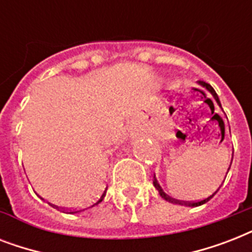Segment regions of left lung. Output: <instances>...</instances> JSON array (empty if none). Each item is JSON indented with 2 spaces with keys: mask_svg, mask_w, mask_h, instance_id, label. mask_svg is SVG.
Returning <instances> with one entry per match:
<instances>
[{
  "mask_svg": "<svg viewBox=\"0 0 252 252\" xmlns=\"http://www.w3.org/2000/svg\"><path fill=\"white\" fill-rule=\"evenodd\" d=\"M199 84L201 85V86H203V87H205V89H207V90L209 91V93H211V94L213 95V96H215L216 102L219 103V106L221 107V103H220L219 95H217V93H216V91H215V89H213V87H212L209 84H207V82H204V81H199ZM229 168H230V167H229ZM153 184H154V187H156L158 189V192H159V195H161L162 199H165L166 201H168V203L179 204V205H186V207H199V205H203V204H205V203H207V201H209V200H211L212 197H213V196L216 195V192H217V191H216L215 193H213V195H212V196H209V197H207V199H204V200H199V201H183V200L174 199V197H171V196H168L167 193H165V192H163V189H162V188H161V186L158 184L157 179H156V176H154V179H153Z\"/></svg>",
  "mask_w": 252,
  "mask_h": 252,
  "instance_id": "left-lung-1",
  "label": "left lung"
}]
</instances>
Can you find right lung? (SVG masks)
I'll return each instance as SVG.
<instances>
[{"instance_id": "right-lung-1", "label": "right lung", "mask_w": 252, "mask_h": 252, "mask_svg": "<svg viewBox=\"0 0 252 252\" xmlns=\"http://www.w3.org/2000/svg\"><path fill=\"white\" fill-rule=\"evenodd\" d=\"M106 191H107V188H106ZM106 191L103 192V193H102V196H100V197H99V200H98V201H95V203L93 204V207H94V205H98V204L100 203V201H102L103 199H104V196H106ZM53 207H55V205H53ZM56 208H57V207H56ZM73 212H74V211H72V212H70V213H73Z\"/></svg>"}]
</instances>
